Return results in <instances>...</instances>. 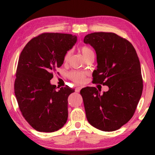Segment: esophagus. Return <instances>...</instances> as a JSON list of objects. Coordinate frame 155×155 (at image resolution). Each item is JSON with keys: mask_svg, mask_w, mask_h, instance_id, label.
<instances>
[{"mask_svg": "<svg viewBox=\"0 0 155 155\" xmlns=\"http://www.w3.org/2000/svg\"><path fill=\"white\" fill-rule=\"evenodd\" d=\"M85 73V74H87V75H88L89 74H90V72H89V71H86Z\"/></svg>", "mask_w": 155, "mask_h": 155, "instance_id": "obj_1", "label": "esophagus"}]
</instances>
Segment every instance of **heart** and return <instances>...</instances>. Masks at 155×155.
<instances>
[{"mask_svg": "<svg viewBox=\"0 0 155 155\" xmlns=\"http://www.w3.org/2000/svg\"><path fill=\"white\" fill-rule=\"evenodd\" d=\"M73 80L78 83H80L81 81H83L82 78H81V76L78 74H76L75 75H74V77H73Z\"/></svg>", "mask_w": 155, "mask_h": 155, "instance_id": "obj_1", "label": "heart"}]
</instances>
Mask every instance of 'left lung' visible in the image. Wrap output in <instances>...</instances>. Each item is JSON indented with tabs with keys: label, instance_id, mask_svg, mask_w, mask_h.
<instances>
[{
	"label": "left lung",
	"instance_id": "8db88e82",
	"mask_svg": "<svg viewBox=\"0 0 155 155\" xmlns=\"http://www.w3.org/2000/svg\"><path fill=\"white\" fill-rule=\"evenodd\" d=\"M71 34L47 33L33 38L21 52L14 89L18 106L27 122L40 132L61 128L68 116V90L51 85L57 68L77 42Z\"/></svg>",
	"mask_w": 155,
	"mask_h": 155
}]
</instances>
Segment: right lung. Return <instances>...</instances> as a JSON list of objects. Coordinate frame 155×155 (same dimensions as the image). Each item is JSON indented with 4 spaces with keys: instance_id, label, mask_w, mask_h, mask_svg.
Wrapping results in <instances>:
<instances>
[{
    "instance_id": "obj_1",
    "label": "right lung",
    "mask_w": 155,
    "mask_h": 155,
    "mask_svg": "<svg viewBox=\"0 0 155 155\" xmlns=\"http://www.w3.org/2000/svg\"><path fill=\"white\" fill-rule=\"evenodd\" d=\"M84 42L95 50L98 66L95 83L109 90L94 89L83 99L89 123L103 131H114L133 117L143 90L140 60L129 41L114 33L88 34Z\"/></svg>"
}]
</instances>
